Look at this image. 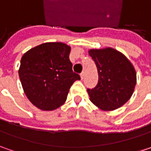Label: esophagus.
<instances>
[{
	"label": "esophagus",
	"instance_id": "obj_1",
	"mask_svg": "<svg viewBox=\"0 0 151 151\" xmlns=\"http://www.w3.org/2000/svg\"><path fill=\"white\" fill-rule=\"evenodd\" d=\"M85 77V73L82 72L81 74V80H83Z\"/></svg>",
	"mask_w": 151,
	"mask_h": 151
}]
</instances>
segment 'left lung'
<instances>
[{"instance_id": "obj_1", "label": "left lung", "mask_w": 151, "mask_h": 151, "mask_svg": "<svg viewBox=\"0 0 151 151\" xmlns=\"http://www.w3.org/2000/svg\"><path fill=\"white\" fill-rule=\"evenodd\" d=\"M96 64L98 82L87 89L91 101L104 111H113L130 99L136 85V72L124 55L113 48L90 50Z\"/></svg>"}]
</instances>
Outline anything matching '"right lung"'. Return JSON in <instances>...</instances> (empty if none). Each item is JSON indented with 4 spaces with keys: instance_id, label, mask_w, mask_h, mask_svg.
Wrapping results in <instances>:
<instances>
[{
    "instance_id": "1",
    "label": "right lung",
    "mask_w": 151,
    "mask_h": 151,
    "mask_svg": "<svg viewBox=\"0 0 151 151\" xmlns=\"http://www.w3.org/2000/svg\"><path fill=\"white\" fill-rule=\"evenodd\" d=\"M70 47L44 43L22 55L18 74L28 100L41 110L52 111L66 101L72 84L81 77L72 70Z\"/></svg>"
}]
</instances>
